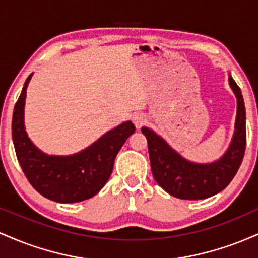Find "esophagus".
<instances>
[{"mask_svg": "<svg viewBox=\"0 0 258 258\" xmlns=\"http://www.w3.org/2000/svg\"><path fill=\"white\" fill-rule=\"evenodd\" d=\"M132 121H133V123H135V126L137 127V128H141V127L147 122V117L144 116L143 114H139V112H137V114L133 115Z\"/></svg>", "mask_w": 258, "mask_h": 258, "instance_id": "esophagus-1", "label": "esophagus"}]
</instances>
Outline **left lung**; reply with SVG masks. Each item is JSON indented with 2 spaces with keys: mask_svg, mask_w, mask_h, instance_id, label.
<instances>
[{
  "mask_svg": "<svg viewBox=\"0 0 258 258\" xmlns=\"http://www.w3.org/2000/svg\"><path fill=\"white\" fill-rule=\"evenodd\" d=\"M229 84L238 99L235 132L229 149L218 161L199 165L186 161L152 130L143 127L147 137L152 172L158 184L172 197L200 200L220 193L232 182L246 148V111L239 86L229 76Z\"/></svg>",
  "mask_w": 258,
  "mask_h": 258,
  "instance_id": "left-lung-1",
  "label": "left lung"
}]
</instances>
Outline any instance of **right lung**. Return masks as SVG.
Returning <instances> with one entry per match:
<instances>
[{"label": "right lung", "mask_w": 258, "mask_h": 258, "mask_svg": "<svg viewBox=\"0 0 258 258\" xmlns=\"http://www.w3.org/2000/svg\"><path fill=\"white\" fill-rule=\"evenodd\" d=\"M30 79L31 75L26 79L12 120V137L20 167L35 190L47 199L63 204L90 199L108 182L117 153L136 127L131 121L121 123L76 155H46L31 143L24 128L26 87Z\"/></svg>", "instance_id": "obj_1"}]
</instances>
